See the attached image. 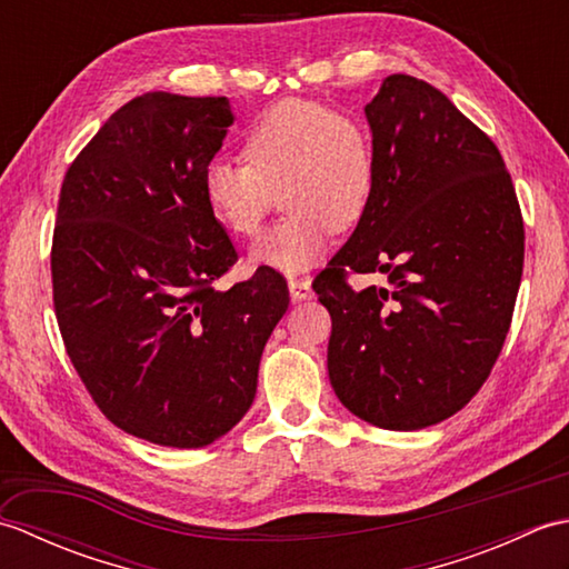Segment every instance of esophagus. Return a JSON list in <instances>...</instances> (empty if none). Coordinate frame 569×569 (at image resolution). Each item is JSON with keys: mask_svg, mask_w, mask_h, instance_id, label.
Listing matches in <instances>:
<instances>
[{"mask_svg": "<svg viewBox=\"0 0 569 569\" xmlns=\"http://www.w3.org/2000/svg\"><path fill=\"white\" fill-rule=\"evenodd\" d=\"M288 291H291L293 300L312 298V288L308 278H288Z\"/></svg>", "mask_w": 569, "mask_h": 569, "instance_id": "34e87169", "label": "esophagus"}]
</instances>
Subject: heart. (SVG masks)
Here are the masks:
<instances>
[{
	"label": "heart",
	"mask_w": 569,
	"mask_h": 569,
	"mask_svg": "<svg viewBox=\"0 0 569 569\" xmlns=\"http://www.w3.org/2000/svg\"><path fill=\"white\" fill-rule=\"evenodd\" d=\"M244 163L204 166L202 196L214 220L253 239L266 217H286L251 251L259 266L296 273L316 263L332 229L359 224L379 180L377 143L365 119L318 100H283L253 117L241 134Z\"/></svg>",
	"instance_id": "obj_1"
}]
</instances>
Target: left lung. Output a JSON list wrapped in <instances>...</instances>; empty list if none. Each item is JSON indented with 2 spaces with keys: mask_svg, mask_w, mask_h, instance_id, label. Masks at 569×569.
<instances>
[{
  "mask_svg": "<svg viewBox=\"0 0 569 569\" xmlns=\"http://www.w3.org/2000/svg\"><path fill=\"white\" fill-rule=\"evenodd\" d=\"M379 180L312 281L330 310L337 398L386 430L462 410L497 365L523 273V214L501 151L430 82L389 76L367 104ZM352 272L387 286L355 292Z\"/></svg>",
  "mask_w": 569,
  "mask_h": 569,
  "instance_id": "obj_1",
  "label": "left lung"
}]
</instances>
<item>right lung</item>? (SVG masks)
<instances>
[{"instance_id":"1","label":"right lung","mask_w":569,"mask_h":569,"mask_svg":"<svg viewBox=\"0 0 569 569\" xmlns=\"http://www.w3.org/2000/svg\"><path fill=\"white\" fill-rule=\"evenodd\" d=\"M229 124L227 98L139 94L76 156L58 196L51 278L66 352L107 420L166 447H204L237 426L288 308L269 266L214 288L237 249L202 173Z\"/></svg>"}]
</instances>
